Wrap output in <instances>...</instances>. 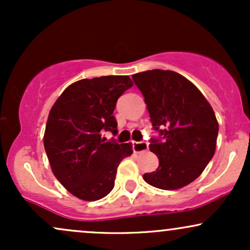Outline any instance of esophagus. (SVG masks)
<instances>
[{"mask_svg":"<svg viewBox=\"0 0 250 250\" xmlns=\"http://www.w3.org/2000/svg\"><path fill=\"white\" fill-rule=\"evenodd\" d=\"M149 145L148 142L141 141V142H133V150L135 153H143V151L148 150Z\"/></svg>","mask_w":250,"mask_h":250,"instance_id":"34e87169","label":"esophagus"}]
</instances>
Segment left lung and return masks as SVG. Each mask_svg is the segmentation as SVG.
<instances>
[{
    "label": "left lung",
    "instance_id": "left-lung-1",
    "mask_svg": "<svg viewBox=\"0 0 250 250\" xmlns=\"http://www.w3.org/2000/svg\"><path fill=\"white\" fill-rule=\"evenodd\" d=\"M133 80L160 133L149 145L159 167L143 180L165 190L185 187L202 174L215 154L219 123L213 108L193 83L175 71H142Z\"/></svg>",
    "mask_w": 250,
    "mask_h": 250
}]
</instances>
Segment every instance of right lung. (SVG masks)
Masks as SVG:
<instances>
[{
  "label": "right lung",
  "instance_id": "obj_1",
  "mask_svg": "<svg viewBox=\"0 0 250 250\" xmlns=\"http://www.w3.org/2000/svg\"><path fill=\"white\" fill-rule=\"evenodd\" d=\"M133 85L129 76H101L74 82L50 109L45 153L51 170L74 196L96 201L115 185L117 167L133 154L131 143L105 141L102 131H117V99Z\"/></svg>",
  "mask_w": 250,
  "mask_h": 250
}]
</instances>
